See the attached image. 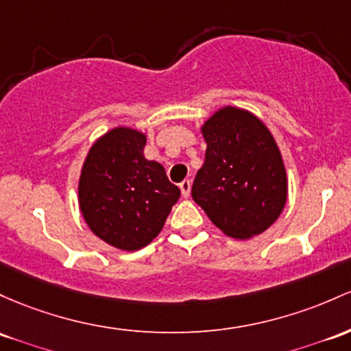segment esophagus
Returning a JSON list of instances; mask_svg holds the SVG:
<instances>
[{"mask_svg": "<svg viewBox=\"0 0 351 351\" xmlns=\"http://www.w3.org/2000/svg\"><path fill=\"white\" fill-rule=\"evenodd\" d=\"M180 190H182L183 198H190V193H191V182H190V180H184L183 183H180Z\"/></svg>", "mask_w": 351, "mask_h": 351, "instance_id": "1", "label": "esophagus"}]
</instances>
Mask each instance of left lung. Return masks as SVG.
<instances>
[{
	"instance_id": "8db88e82",
	"label": "left lung",
	"mask_w": 351,
	"mask_h": 351,
	"mask_svg": "<svg viewBox=\"0 0 351 351\" xmlns=\"http://www.w3.org/2000/svg\"><path fill=\"white\" fill-rule=\"evenodd\" d=\"M205 163L191 196L223 233L248 240L268 230L288 198L283 156L268 126L252 111L223 106L202 125Z\"/></svg>"
}]
</instances>
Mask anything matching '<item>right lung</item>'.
<instances>
[{"mask_svg":"<svg viewBox=\"0 0 351 351\" xmlns=\"http://www.w3.org/2000/svg\"><path fill=\"white\" fill-rule=\"evenodd\" d=\"M146 134L117 126L91 145L78 182V203L99 240L136 252L163 230L180 188L158 161L146 160Z\"/></svg>","mask_w":351,"mask_h":351,"instance_id":"right-lung-1","label":"right lung"}]
</instances>
